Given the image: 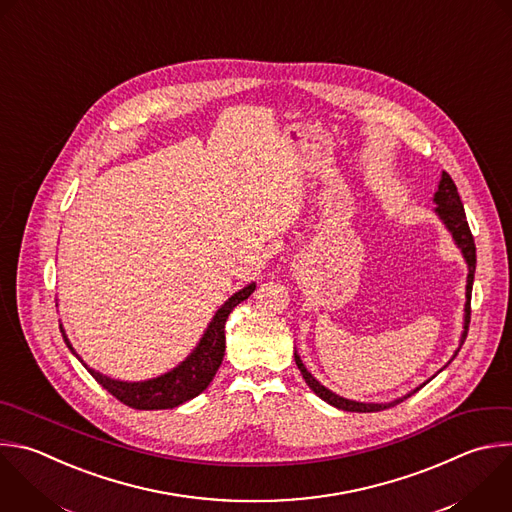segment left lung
<instances>
[{
	"label": "left lung",
	"mask_w": 512,
	"mask_h": 512,
	"mask_svg": "<svg viewBox=\"0 0 512 512\" xmlns=\"http://www.w3.org/2000/svg\"><path fill=\"white\" fill-rule=\"evenodd\" d=\"M434 203L438 205L436 207V213L440 215V219L444 221V225L448 227V231L452 233L456 245L462 249V255L468 263V279H466V305H464V333H462V344L466 339V333H468V323H470V295H472V281H474V269H476V245H474V237L470 233V227H468V221H466V213H464V207H462V201H460V195H458V189L454 185V181L450 179L448 173H442V179H440V185H438V191L434 195ZM295 364L305 380V384L321 398L325 400L327 404L339 408V410H346V412H380V410H386V408H392L400 402H404L406 398H410L412 394L400 398V400H394V402H388V404H364V402H354V400H346L342 396H337L333 392H329L325 386H321L309 372L307 368L303 366V362L299 360V356L295 354ZM424 386V384H422Z\"/></svg>",
	"instance_id": "left-lung-1"
}]
</instances>
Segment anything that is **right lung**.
<instances>
[{"label": "right lung", "mask_w": 512, "mask_h": 512, "mask_svg": "<svg viewBox=\"0 0 512 512\" xmlns=\"http://www.w3.org/2000/svg\"><path fill=\"white\" fill-rule=\"evenodd\" d=\"M253 291H255V283L247 285L245 289H241L233 297H229V301H225V305L215 313L211 325L207 327L201 344L195 348V352L173 372H168L160 378L130 384V382L106 378V376L90 370L86 364H84V368L92 374V378L104 390H108L116 400H120L122 404L130 406L134 410L177 408V406L193 400L195 396H199L203 390H207V386L215 378V374L223 362V356H225L227 317L233 311V307H237L241 301H245ZM64 342L72 350V354H76L66 335H64Z\"/></svg>", "instance_id": "right-lung-1"}]
</instances>
